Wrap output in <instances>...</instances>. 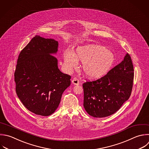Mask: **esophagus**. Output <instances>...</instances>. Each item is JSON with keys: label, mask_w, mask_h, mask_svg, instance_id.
Here are the masks:
<instances>
[{"label": "esophagus", "mask_w": 149, "mask_h": 149, "mask_svg": "<svg viewBox=\"0 0 149 149\" xmlns=\"http://www.w3.org/2000/svg\"><path fill=\"white\" fill-rule=\"evenodd\" d=\"M72 82V83H73V84H75V85H78V84H79V80H78L76 77H74V78L73 79Z\"/></svg>", "instance_id": "34e87169"}]
</instances>
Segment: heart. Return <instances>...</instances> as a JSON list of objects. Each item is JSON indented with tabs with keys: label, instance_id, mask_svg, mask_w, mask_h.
<instances>
[{
	"label": "heart",
	"instance_id": "1",
	"mask_svg": "<svg viewBox=\"0 0 149 149\" xmlns=\"http://www.w3.org/2000/svg\"><path fill=\"white\" fill-rule=\"evenodd\" d=\"M63 57L65 65L69 70L76 68L78 60L80 61L84 74L90 79H97L107 74L115 62L113 55L107 48L95 44L78 48L76 55L66 51Z\"/></svg>",
	"mask_w": 149,
	"mask_h": 149
}]
</instances>
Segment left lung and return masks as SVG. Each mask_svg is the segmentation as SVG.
I'll list each match as a JSON object with an SVG mask.
<instances>
[{
    "label": "left lung",
    "instance_id": "obj_1",
    "mask_svg": "<svg viewBox=\"0 0 149 149\" xmlns=\"http://www.w3.org/2000/svg\"><path fill=\"white\" fill-rule=\"evenodd\" d=\"M133 78V65L130 56L126 54L123 60L107 74L83 84L86 112L95 118L113 114L130 96Z\"/></svg>",
    "mask_w": 149,
    "mask_h": 149
}]
</instances>
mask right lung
I'll list each match as a JSON object with an SVG mask.
<instances>
[{
    "instance_id": "1",
    "label": "right lung",
    "mask_w": 149,
    "mask_h": 149,
    "mask_svg": "<svg viewBox=\"0 0 149 149\" xmlns=\"http://www.w3.org/2000/svg\"><path fill=\"white\" fill-rule=\"evenodd\" d=\"M58 42L36 36L19 54L15 81L16 94L30 111L42 116L52 114L62 95L70 85L71 76L58 69Z\"/></svg>"
}]
</instances>
